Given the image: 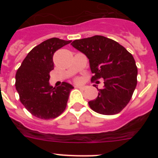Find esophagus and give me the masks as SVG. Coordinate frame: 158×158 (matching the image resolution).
Here are the masks:
<instances>
[{
    "mask_svg": "<svg viewBox=\"0 0 158 158\" xmlns=\"http://www.w3.org/2000/svg\"><path fill=\"white\" fill-rule=\"evenodd\" d=\"M77 88H78V89H85L86 88V86H85V85H78V86H77Z\"/></svg>",
    "mask_w": 158,
    "mask_h": 158,
    "instance_id": "1",
    "label": "esophagus"
}]
</instances>
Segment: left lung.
<instances>
[{"label": "left lung", "instance_id": "left-lung-1", "mask_svg": "<svg viewBox=\"0 0 158 158\" xmlns=\"http://www.w3.org/2000/svg\"><path fill=\"white\" fill-rule=\"evenodd\" d=\"M71 45L89 58L92 81L104 78V88H96L98 96L89 102V107L102 115L120 112L137 85L138 68L132 54L115 40L102 35L76 40Z\"/></svg>", "mask_w": 158, "mask_h": 158}]
</instances>
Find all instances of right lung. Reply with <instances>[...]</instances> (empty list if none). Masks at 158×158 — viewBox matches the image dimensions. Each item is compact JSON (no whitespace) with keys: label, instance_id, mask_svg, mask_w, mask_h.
Instances as JSON below:
<instances>
[{"label":"right lung","instance_id":"1","mask_svg":"<svg viewBox=\"0 0 158 158\" xmlns=\"http://www.w3.org/2000/svg\"><path fill=\"white\" fill-rule=\"evenodd\" d=\"M71 43L51 38L35 47L23 59L16 74V89L19 100L34 116L51 119L65 111L70 84L62 82L57 88L50 85V72L54 69L53 55L58 49Z\"/></svg>","mask_w":158,"mask_h":158}]
</instances>
